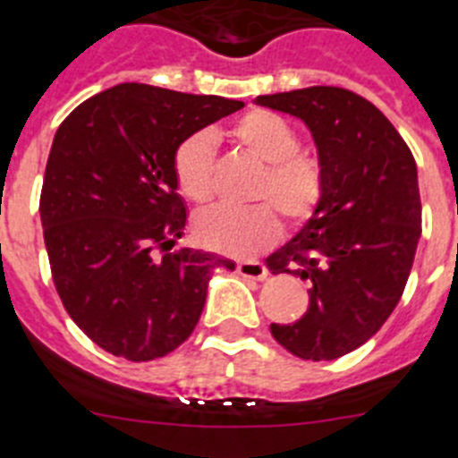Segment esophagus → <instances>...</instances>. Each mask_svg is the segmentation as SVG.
Returning <instances> with one entry per match:
<instances>
[{"label": "esophagus", "mask_w": 458, "mask_h": 458, "mask_svg": "<svg viewBox=\"0 0 458 458\" xmlns=\"http://www.w3.org/2000/svg\"><path fill=\"white\" fill-rule=\"evenodd\" d=\"M237 274L244 276V278L265 280L267 276H269V269H267L265 265H259V262H239Z\"/></svg>", "instance_id": "obj_1"}]
</instances>
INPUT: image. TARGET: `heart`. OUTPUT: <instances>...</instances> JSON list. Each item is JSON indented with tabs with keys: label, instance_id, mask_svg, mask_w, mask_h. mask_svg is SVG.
Returning <instances> with one entry per match:
<instances>
[{
	"label": "heart",
	"instance_id": "b5f03b06",
	"mask_svg": "<svg viewBox=\"0 0 458 458\" xmlns=\"http://www.w3.org/2000/svg\"><path fill=\"white\" fill-rule=\"evenodd\" d=\"M230 137L267 164L255 199L276 205L290 224L306 221L324 193V171L310 155L299 152L294 127L267 109H253L230 125ZM173 178L180 193L193 203H208L214 193V139L209 131H193L173 155ZM280 224L267 203L249 209H203L193 219V234L200 244L233 258H253L278 239Z\"/></svg>",
	"mask_w": 458,
	"mask_h": 458
}]
</instances>
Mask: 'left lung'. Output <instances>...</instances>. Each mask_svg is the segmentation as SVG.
<instances>
[{
    "label": "left lung",
    "mask_w": 458,
    "mask_h": 458,
    "mask_svg": "<svg viewBox=\"0 0 458 458\" xmlns=\"http://www.w3.org/2000/svg\"><path fill=\"white\" fill-rule=\"evenodd\" d=\"M255 105L310 130L324 193L299 233L267 258L271 274L308 280L306 315L271 324L278 344L333 360L369 340L393 315L422 234L418 166L393 123L337 86L258 96Z\"/></svg>",
    "instance_id": "8db88e82"
}]
</instances>
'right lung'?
I'll return each instance as SVG.
<instances>
[{
	"label": "right lung",
	"mask_w": 458,
	"mask_h": 458,
	"mask_svg": "<svg viewBox=\"0 0 458 458\" xmlns=\"http://www.w3.org/2000/svg\"><path fill=\"white\" fill-rule=\"evenodd\" d=\"M244 102L127 81L59 125L40 191V224L65 310L105 352L155 360L200 319L209 280L233 259L175 246L187 205L173 155Z\"/></svg>",
	"instance_id": "add662e5"
}]
</instances>
